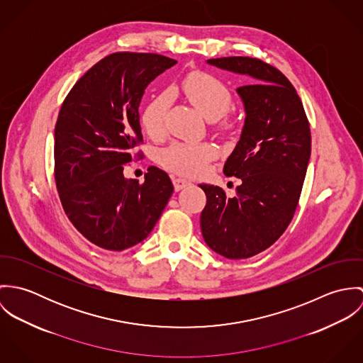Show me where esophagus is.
I'll use <instances>...</instances> for the list:
<instances>
[{
	"label": "esophagus",
	"mask_w": 363,
	"mask_h": 363,
	"mask_svg": "<svg viewBox=\"0 0 363 363\" xmlns=\"http://www.w3.org/2000/svg\"><path fill=\"white\" fill-rule=\"evenodd\" d=\"M173 186H174V190H176V191H180V190H183L184 187L190 186V182L186 180V179L176 177V179H173Z\"/></svg>",
	"instance_id": "esophagus-1"
}]
</instances>
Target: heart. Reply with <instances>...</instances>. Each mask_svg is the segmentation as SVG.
Returning <instances> with one entry per match:
<instances>
[{"mask_svg":"<svg viewBox=\"0 0 363 363\" xmlns=\"http://www.w3.org/2000/svg\"><path fill=\"white\" fill-rule=\"evenodd\" d=\"M180 91L190 104L215 124L216 130L232 133L238 128V121L226 114L233 101L232 92L216 77L201 71L191 72L182 81ZM169 106L170 94L160 92L144 107L141 124L151 137L157 138L163 135ZM216 156L218 148L211 143L176 141L160 152L159 162L170 172L197 176L206 172L208 163Z\"/></svg>","mask_w":363,"mask_h":363,"instance_id":"heart-1","label":"heart"}]
</instances>
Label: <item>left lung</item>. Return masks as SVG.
<instances>
[{"mask_svg": "<svg viewBox=\"0 0 363 363\" xmlns=\"http://www.w3.org/2000/svg\"><path fill=\"white\" fill-rule=\"evenodd\" d=\"M207 62L250 77V85L236 89L246 118L223 166L242 183L232 199L218 186L200 184L207 196L201 232L215 253L249 259L275 243L294 218L311 159V127L296 89L275 67L250 57Z\"/></svg>", "mask_w": 363, "mask_h": 363, "instance_id": "obj_1", "label": "left lung"}]
</instances>
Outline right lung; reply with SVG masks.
<instances>
[{"label":"right lung","instance_id":"obj_1","mask_svg":"<svg viewBox=\"0 0 363 363\" xmlns=\"http://www.w3.org/2000/svg\"><path fill=\"white\" fill-rule=\"evenodd\" d=\"M177 61L152 52H113L72 86L54 130V177L62 208L94 245L121 252L151 233L173 184L151 166L144 183L125 179L140 157V104L147 86Z\"/></svg>","mask_w":363,"mask_h":363}]
</instances>
